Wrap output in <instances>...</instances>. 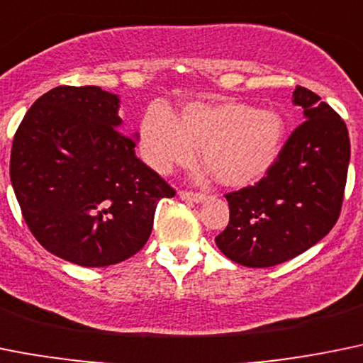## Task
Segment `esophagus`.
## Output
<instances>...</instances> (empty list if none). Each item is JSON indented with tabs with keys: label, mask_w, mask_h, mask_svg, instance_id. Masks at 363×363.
Returning <instances> with one entry per match:
<instances>
[{
	"label": "esophagus",
	"mask_w": 363,
	"mask_h": 363,
	"mask_svg": "<svg viewBox=\"0 0 363 363\" xmlns=\"http://www.w3.org/2000/svg\"><path fill=\"white\" fill-rule=\"evenodd\" d=\"M179 197L182 199V201H188V202H202V201H206V199H208V195H206V193H201V191H181L179 193Z\"/></svg>",
	"instance_id": "34e87169"
}]
</instances>
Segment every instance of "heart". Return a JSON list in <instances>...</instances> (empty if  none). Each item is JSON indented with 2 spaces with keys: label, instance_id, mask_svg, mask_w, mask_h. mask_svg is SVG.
<instances>
[{
  "label": "heart",
  "instance_id": "1",
  "mask_svg": "<svg viewBox=\"0 0 363 363\" xmlns=\"http://www.w3.org/2000/svg\"><path fill=\"white\" fill-rule=\"evenodd\" d=\"M284 138L283 118L242 101H195L182 109L179 121L155 105L140 127L145 161L161 174L189 166L202 148V162L225 186L258 181L276 162Z\"/></svg>",
  "mask_w": 363,
  "mask_h": 363
}]
</instances>
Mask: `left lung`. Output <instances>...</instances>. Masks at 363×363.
<instances>
[{
    "instance_id": "obj_1",
    "label": "left lung",
    "mask_w": 363,
    "mask_h": 363,
    "mask_svg": "<svg viewBox=\"0 0 363 363\" xmlns=\"http://www.w3.org/2000/svg\"><path fill=\"white\" fill-rule=\"evenodd\" d=\"M292 100L304 121L254 186L225 195L229 223L215 238L231 262L252 269L279 265L324 238L344 202L350 134L319 94L297 86Z\"/></svg>"
}]
</instances>
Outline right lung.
Segmentation results:
<instances>
[{"label":"right lung","instance_id":"right-lung-1","mask_svg":"<svg viewBox=\"0 0 363 363\" xmlns=\"http://www.w3.org/2000/svg\"><path fill=\"white\" fill-rule=\"evenodd\" d=\"M120 98L96 86H59L37 98L16 130L10 181L37 242L82 267L140 252L161 199L175 195L118 130Z\"/></svg>","mask_w":363,"mask_h":363}]
</instances>
